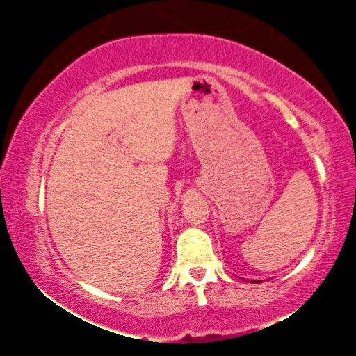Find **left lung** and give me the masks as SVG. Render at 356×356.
I'll list each match as a JSON object with an SVG mask.
<instances>
[{
    "mask_svg": "<svg viewBox=\"0 0 356 356\" xmlns=\"http://www.w3.org/2000/svg\"><path fill=\"white\" fill-rule=\"evenodd\" d=\"M254 283H256V281H254ZM257 283H259V281H257Z\"/></svg>",
    "mask_w": 356,
    "mask_h": 356,
    "instance_id": "8db88e82",
    "label": "left lung"
}]
</instances>
